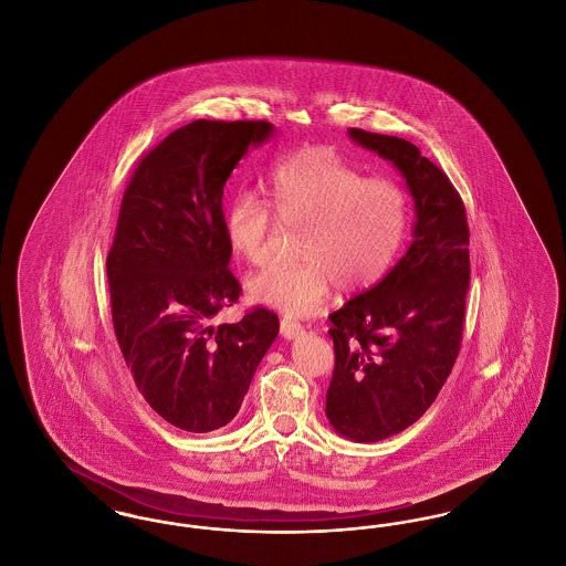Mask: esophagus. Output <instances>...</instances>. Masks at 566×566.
<instances>
[{
    "mask_svg": "<svg viewBox=\"0 0 566 566\" xmlns=\"http://www.w3.org/2000/svg\"><path fill=\"white\" fill-rule=\"evenodd\" d=\"M280 333H282V337H284V339H295V337H298V335L303 333V326L284 316V318L280 321Z\"/></svg>",
    "mask_w": 566,
    "mask_h": 566,
    "instance_id": "obj_1",
    "label": "esophagus"
}]
</instances>
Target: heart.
I'll return each mask as SVG.
<instances>
[{
  "mask_svg": "<svg viewBox=\"0 0 566 566\" xmlns=\"http://www.w3.org/2000/svg\"><path fill=\"white\" fill-rule=\"evenodd\" d=\"M268 201L235 192L224 208V238L245 263L270 254L277 224L301 227L298 261L275 263L248 282L252 301L289 316H307L331 286H371L403 243L409 208L405 190L388 178H365L333 150L307 148L273 165Z\"/></svg>",
  "mask_w": 566,
  "mask_h": 566,
  "instance_id": "b5f03b06",
  "label": "heart"
}]
</instances>
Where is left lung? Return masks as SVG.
Returning <instances> with one entry per match:
<instances>
[{"label": "left lung", "mask_w": 566, "mask_h": 566, "mask_svg": "<svg viewBox=\"0 0 566 566\" xmlns=\"http://www.w3.org/2000/svg\"><path fill=\"white\" fill-rule=\"evenodd\" d=\"M348 134L403 174L416 208L403 259L328 316L335 371L326 418L342 437L374 443L411 427L457 363L471 273L469 224L450 178L411 142Z\"/></svg>", "instance_id": "left-lung-1"}]
</instances>
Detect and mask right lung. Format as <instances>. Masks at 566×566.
I'll list each match as a JSON object with an SVG mask.
<instances>
[{
	"mask_svg": "<svg viewBox=\"0 0 566 566\" xmlns=\"http://www.w3.org/2000/svg\"><path fill=\"white\" fill-rule=\"evenodd\" d=\"M271 135L268 120H192L137 163L120 201L106 261L114 333L146 403L182 431L235 418L280 331L265 307L210 326L242 293L229 270L224 182Z\"/></svg>",
	"mask_w": 566,
	"mask_h": 566,
	"instance_id": "right-lung-1",
	"label": "right lung"
}]
</instances>
